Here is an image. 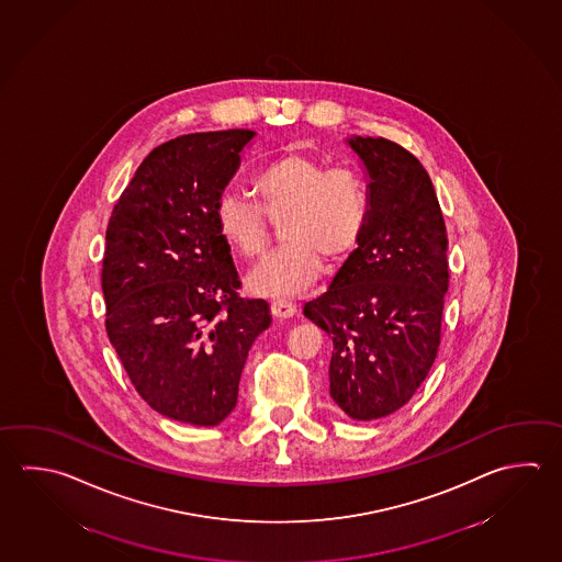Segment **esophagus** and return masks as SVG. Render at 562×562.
Masks as SVG:
<instances>
[{
  "instance_id": "34e87169",
  "label": "esophagus",
  "mask_w": 562,
  "mask_h": 562,
  "mask_svg": "<svg viewBox=\"0 0 562 562\" xmlns=\"http://www.w3.org/2000/svg\"><path fill=\"white\" fill-rule=\"evenodd\" d=\"M271 313L276 318L293 317L296 313V305L293 301H286V299H276L271 303Z\"/></svg>"
}]
</instances>
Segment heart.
<instances>
[{"mask_svg":"<svg viewBox=\"0 0 562 562\" xmlns=\"http://www.w3.org/2000/svg\"><path fill=\"white\" fill-rule=\"evenodd\" d=\"M251 188L257 204L234 192L220 195L215 224L234 251L257 259L271 241L268 220L283 222L286 244L249 277L259 293L286 296L305 291L317 281L323 261L342 266L367 234L370 192L355 168H328L317 156L295 150L261 166Z\"/></svg>","mask_w":562,"mask_h":562,"instance_id":"heart-1","label":"heart"}]
</instances>
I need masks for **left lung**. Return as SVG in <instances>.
Masks as SVG:
<instances>
[{
  "label": "left lung",
  "mask_w": 562,
  "mask_h": 562,
  "mask_svg": "<svg viewBox=\"0 0 562 562\" xmlns=\"http://www.w3.org/2000/svg\"><path fill=\"white\" fill-rule=\"evenodd\" d=\"M348 143L370 176L367 234L303 311L333 340V400L352 419H376L414 396L438 355L448 235L414 154L382 136Z\"/></svg>",
  "instance_id": "obj_1"
}]
</instances>
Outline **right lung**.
I'll use <instances>...</instances> for the list:
<instances>
[{"label":"right lung","mask_w":562,"mask_h":562,"mask_svg":"<svg viewBox=\"0 0 562 562\" xmlns=\"http://www.w3.org/2000/svg\"><path fill=\"white\" fill-rule=\"evenodd\" d=\"M256 131L178 136L124 188L102 256L104 327L134 389L162 416L215 426L235 408L245 358L271 323L239 295L215 204Z\"/></svg>","instance_id":"obj_1"}]
</instances>
